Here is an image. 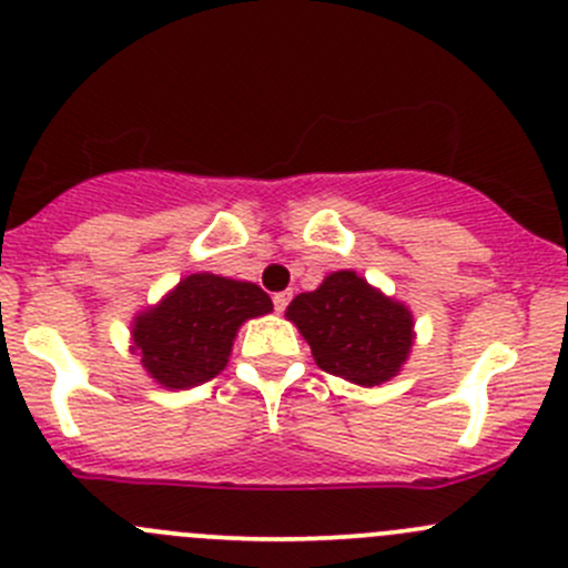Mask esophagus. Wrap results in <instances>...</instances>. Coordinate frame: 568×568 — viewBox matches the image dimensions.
<instances>
[{
    "label": "esophagus",
    "instance_id": "34e87169",
    "mask_svg": "<svg viewBox=\"0 0 568 568\" xmlns=\"http://www.w3.org/2000/svg\"><path fill=\"white\" fill-rule=\"evenodd\" d=\"M290 301H292V292H276V295H273V306H276V312H284V308L290 306Z\"/></svg>",
    "mask_w": 568,
    "mask_h": 568
}]
</instances>
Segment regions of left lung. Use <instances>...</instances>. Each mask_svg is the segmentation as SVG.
Returning a JSON list of instances; mask_svg holds the SVG:
<instances>
[{
  "instance_id": "obj_1",
  "label": "left lung",
  "mask_w": 568,
  "mask_h": 568,
  "mask_svg": "<svg viewBox=\"0 0 568 568\" xmlns=\"http://www.w3.org/2000/svg\"><path fill=\"white\" fill-rule=\"evenodd\" d=\"M327 374L358 385H379L405 364L413 317L353 271L331 273L320 290L301 292L286 308Z\"/></svg>"
}]
</instances>
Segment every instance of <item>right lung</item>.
Returning a JSON list of instances; mask_svg holds the SVG:
<instances>
[{
  "instance_id": "obj_1",
  "label": "right lung",
  "mask_w": 568,
  "mask_h": 568,
  "mask_svg": "<svg viewBox=\"0 0 568 568\" xmlns=\"http://www.w3.org/2000/svg\"><path fill=\"white\" fill-rule=\"evenodd\" d=\"M271 308L256 284L194 273L161 306L136 317L133 342L158 383L191 388L224 369L237 327Z\"/></svg>"
}]
</instances>
